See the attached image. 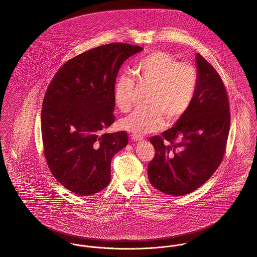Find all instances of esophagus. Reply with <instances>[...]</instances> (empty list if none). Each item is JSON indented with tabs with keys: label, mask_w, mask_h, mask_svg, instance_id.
Instances as JSON below:
<instances>
[{
	"label": "esophagus",
	"mask_w": 257,
	"mask_h": 257,
	"mask_svg": "<svg viewBox=\"0 0 257 257\" xmlns=\"http://www.w3.org/2000/svg\"><path fill=\"white\" fill-rule=\"evenodd\" d=\"M131 139H132V141H134V142L142 141V140H143L142 137H140V136H136V135H132V136H131Z\"/></svg>",
	"instance_id": "esophagus-1"
}]
</instances>
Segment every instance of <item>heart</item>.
<instances>
[{
  "instance_id": "b5f03b06",
  "label": "heart",
  "mask_w": 257,
  "mask_h": 257,
  "mask_svg": "<svg viewBox=\"0 0 257 257\" xmlns=\"http://www.w3.org/2000/svg\"><path fill=\"white\" fill-rule=\"evenodd\" d=\"M134 74L140 86H149L146 108H138L121 120V129L141 136L164 127L165 119L174 123L190 108L198 88L197 68L189 62H179L171 54L157 51L135 65ZM136 83L130 73L120 74L113 91L119 110L128 112L134 102Z\"/></svg>"
}]
</instances>
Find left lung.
<instances>
[{
  "mask_svg": "<svg viewBox=\"0 0 257 257\" xmlns=\"http://www.w3.org/2000/svg\"><path fill=\"white\" fill-rule=\"evenodd\" d=\"M198 83L188 111L175 125L150 138L156 155L148 177L158 191L184 196L196 191L216 171L226 152L230 106L226 88L214 67L196 55Z\"/></svg>",
  "mask_w": 257,
  "mask_h": 257,
  "instance_id": "8db88e82",
  "label": "left lung"
}]
</instances>
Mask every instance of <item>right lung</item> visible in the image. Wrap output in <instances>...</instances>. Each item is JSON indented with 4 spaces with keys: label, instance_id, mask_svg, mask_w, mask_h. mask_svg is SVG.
Returning <instances> with one entry per match:
<instances>
[{
    "label": "right lung",
    "instance_id": "1",
    "mask_svg": "<svg viewBox=\"0 0 257 257\" xmlns=\"http://www.w3.org/2000/svg\"><path fill=\"white\" fill-rule=\"evenodd\" d=\"M142 47L112 43L66 61L45 94L41 130L44 155L64 188L88 197L110 182L111 158L127 146L125 131L103 134L115 120L113 91L119 68Z\"/></svg>",
    "mask_w": 257,
    "mask_h": 257
}]
</instances>
